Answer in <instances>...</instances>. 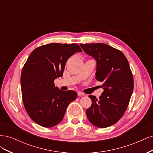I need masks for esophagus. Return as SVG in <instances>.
Returning a JSON list of instances; mask_svg holds the SVG:
<instances>
[{
    "label": "esophagus",
    "instance_id": "obj_1",
    "mask_svg": "<svg viewBox=\"0 0 153 153\" xmlns=\"http://www.w3.org/2000/svg\"><path fill=\"white\" fill-rule=\"evenodd\" d=\"M78 96H84V94L82 93V92H78Z\"/></svg>",
    "mask_w": 153,
    "mask_h": 153
}]
</instances>
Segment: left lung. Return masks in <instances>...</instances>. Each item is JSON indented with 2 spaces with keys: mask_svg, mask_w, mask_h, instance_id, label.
Wrapping results in <instances>:
<instances>
[{
  "mask_svg": "<svg viewBox=\"0 0 153 153\" xmlns=\"http://www.w3.org/2000/svg\"><path fill=\"white\" fill-rule=\"evenodd\" d=\"M96 61V79L103 84L98 99L89 95L92 105L86 110L91 123L105 128L116 123L126 111L133 90V77L126 57L121 51L104 43L80 44Z\"/></svg>",
  "mask_w": 153,
  "mask_h": 153,
  "instance_id": "8db88e82",
  "label": "left lung"
}]
</instances>
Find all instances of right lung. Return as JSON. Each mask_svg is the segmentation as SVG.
I'll list each match as a JSON object with an SVG mask.
<instances>
[{"instance_id":"obj_1","label":"right lung","mask_w":153,"mask_h":153,"mask_svg":"<svg viewBox=\"0 0 153 153\" xmlns=\"http://www.w3.org/2000/svg\"><path fill=\"white\" fill-rule=\"evenodd\" d=\"M77 52L82 49L76 43L45 45L32 51L23 67V102L31 119L41 126L61 123L68 105L76 98L75 91L60 90L54 80L62 76L68 59Z\"/></svg>"}]
</instances>
